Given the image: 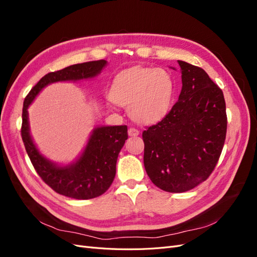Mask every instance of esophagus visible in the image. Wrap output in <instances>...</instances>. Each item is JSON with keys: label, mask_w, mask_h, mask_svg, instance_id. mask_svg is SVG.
Returning <instances> with one entry per match:
<instances>
[{"label": "esophagus", "mask_w": 257, "mask_h": 257, "mask_svg": "<svg viewBox=\"0 0 257 257\" xmlns=\"http://www.w3.org/2000/svg\"><path fill=\"white\" fill-rule=\"evenodd\" d=\"M139 135V131L134 128V127H131L128 128V136H132V137H135V136H138Z\"/></svg>", "instance_id": "obj_1"}]
</instances>
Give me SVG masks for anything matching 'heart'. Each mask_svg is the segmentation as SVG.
Instances as JSON below:
<instances>
[{
  "mask_svg": "<svg viewBox=\"0 0 257 257\" xmlns=\"http://www.w3.org/2000/svg\"><path fill=\"white\" fill-rule=\"evenodd\" d=\"M175 94L173 76L164 68L136 66L114 77L109 97L120 106H128L135 121L152 124L169 112Z\"/></svg>",
  "mask_w": 257,
  "mask_h": 257,
  "instance_id": "heart-1",
  "label": "heart"
}]
</instances>
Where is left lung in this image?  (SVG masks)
<instances>
[{
    "label": "left lung",
    "mask_w": 257,
    "mask_h": 257,
    "mask_svg": "<svg viewBox=\"0 0 257 257\" xmlns=\"http://www.w3.org/2000/svg\"><path fill=\"white\" fill-rule=\"evenodd\" d=\"M178 63L182 79L178 102L143 133L146 172L158 188L170 193L190 191L207 180L219 161L227 128L222 90L203 68Z\"/></svg>",
    "instance_id": "1"
}]
</instances>
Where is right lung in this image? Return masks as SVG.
<instances>
[{"label": "right lung", "instance_id": "right-lung-1", "mask_svg": "<svg viewBox=\"0 0 257 257\" xmlns=\"http://www.w3.org/2000/svg\"><path fill=\"white\" fill-rule=\"evenodd\" d=\"M107 65V61H92L67 66L45 75L23 102L21 136L36 173L50 188L75 199H91L104 194L115 176L118 155L127 139V126H96L93 128L82 153L71 164L60 165L48 160L37 149L30 133L28 108L45 87L62 81L94 78Z\"/></svg>", "mask_w": 257, "mask_h": 257}]
</instances>
